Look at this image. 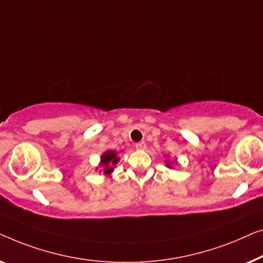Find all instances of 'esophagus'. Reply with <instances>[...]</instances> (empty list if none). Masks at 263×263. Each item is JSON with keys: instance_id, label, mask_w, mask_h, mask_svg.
I'll return each instance as SVG.
<instances>
[{"instance_id": "esophagus-1", "label": "esophagus", "mask_w": 263, "mask_h": 263, "mask_svg": "<svg viewBox=\"0 0 263 263\" xmlns=\"http://www.w3.org/2000/svg\"><path fill=\"white\" fill-rule=\"evenodd\" d=\"M136 149L137 150H143L144 147H145V143L144 142H139V143H136Z\"/></svg>"}]
</instances>
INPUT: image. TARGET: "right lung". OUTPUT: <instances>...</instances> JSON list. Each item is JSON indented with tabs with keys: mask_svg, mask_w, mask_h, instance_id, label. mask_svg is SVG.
<instances>
[{
	"mask_svg": "<svg viewBox=\"0 0 263 263\" xmlns=\"http://www.w3.org/2000/svg\"><path fill=\"white\" fill-rule=\"evenodd\" d=\"M118 160H119V158L117 157L116 151H107V153L102 155L101 165H102V167H105V174L112 173L113 168H109V165H110V163L117 164Z\"/></svg>",
	"mask_w": 263,
	"mask_h": 263,
	"instance_id": "obj_1",
	"label": "right lung"
}]
</instances>
